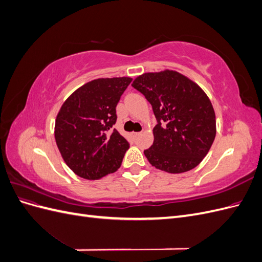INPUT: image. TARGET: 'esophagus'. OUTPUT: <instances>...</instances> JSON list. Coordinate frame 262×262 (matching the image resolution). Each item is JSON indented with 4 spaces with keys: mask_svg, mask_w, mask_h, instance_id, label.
Masks as SVG:
<instances>
[{
    "mask_svg": "<svg viewBox=\"0 0 262 262\" xmlns=\"http://www.w3.org/2000/svg\"><path fill=\"white\" fill-rule=\"evenodd\" d=\"M139 136H140V132H133V133H132V137H133L134 139H136V138L139 137Z\"/></svg>",
    "mask_w": 262,
    "mask_h": 262,
    "instance_id": "esophagus-1",
    "label": "esophagus"
}]
</instances>
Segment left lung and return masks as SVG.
Segmentation results:
<instances>
[{
    "instance_id": "8db88e82",
    "label": "left lung",
    "mask_w": 262,
    "mask_h": 262,
    "mask_svg": "<svg viewBox=\"0 0 262 262\" xmlns=\"http://www.w3.org/2000/svg\"><path fill=\"white\" fill-rule=\"evenodd\" d=\"M132 86L152 105L157 120L153 145L144 150L150 165L170 173L199 165L216 134L215 113L201 87L171 70L142 74Z\"/></svg>"
}]
</instances>
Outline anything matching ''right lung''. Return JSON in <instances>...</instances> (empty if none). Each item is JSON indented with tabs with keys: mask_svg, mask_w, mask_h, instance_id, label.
Listing matches in <instances>:
<instances>
[{
	"mask_svg": "<svg viewBox=\"0 0 262 262\" xmlns=\"http://www.w3.org/2000/svg\"><path fill=\"white\" fill-rule=\"evenodd\" d=\"M131 77L97 78L77 89L55 119L54 138L66 164L77 176L100 179L115 172L130 144L113 125L116 107Z\"/></svg>",
	"mask_w": 262,
	"mask_h": 262,
	"instance_id": "right-lung-1",
	"label": "right lung"
}]
</instances>
